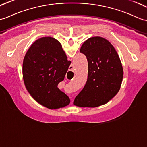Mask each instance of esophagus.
Masks as SVG:
<instances>
[{
	"label": "esophagus",
	"mask_w": 147,
	"mask_h": 147,
	"mask_svg": "<svg viewBox=\"0 0 147 147\" xmlns=\"http://www.w3.org/2000/svg\"><path fill=\"white\" fill-rule=\"evenodd\" d=\"M74 67L73 66L71 65L70 66V68H69V70L68 71V73L67 74V78H72V80H73V76H74Z\"/></svg>",
	"instance_id": "34e87169"
}]
</instances>
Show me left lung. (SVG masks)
Listing matches in <instances>:
<instances>
[{"label": "left lung", "mask_w": 147, "mask_h": 147, "mask_svg": "<svg viewBox=\"0 0 147 147\" xmlns=\"http://www.w3.org/2000/svg\"><path fill=\"white\" fill-rule=\"evenodd\" d=\"M80 53L88 60V80L74 105L94 108L108 103L120 90L123 76L117 52L108 40L96 36L86 40Z\"/></svg>", "instance_id": "8db88e82"}]
</instances>
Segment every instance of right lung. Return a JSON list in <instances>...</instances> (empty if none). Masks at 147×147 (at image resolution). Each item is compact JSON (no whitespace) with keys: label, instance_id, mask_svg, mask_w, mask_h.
Masks as SVG:
<instances>
[{"label":"right lung","instance_id":"right-lung-1","mask_svg":"<svg viewBox=\"0 0 147 147\" xmlns=\"http://www.w3.org/2000/svg\"><path fill=\"white\" fill-rule=\"evenodd\" d=\"M71 64L61 43L51 37L36 40L23 61L22 74L27 90L34 100L49 109L68 105L70 100L57 88Z\"/></svg>","mask_w":147,"mask_h":147}]
</instances>
